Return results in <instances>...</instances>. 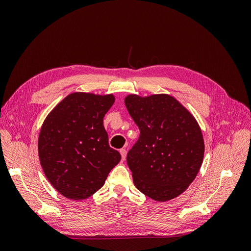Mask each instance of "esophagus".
<instances>
[{
    "label": "esophagus",
    "instance_id": "1",
    "mask_svg": "<svg viewBox=\"0 0 251 251\" xmlns=\"http://www.w3.org/2000/svg\"><path fill=\"white\" fill-rule=\"evenodd\" d=\"M120 155H121V159L125 160L126 157V149H121L120 150Z\"/></svg>",
    "mask_w": 251,
    "mask_h": 251
}]
</instances>
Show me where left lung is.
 Segmentation results:
<instances>
[{
    "instance_id": "8db88e82",
    "label": "left lung",
    "mask_w": 251,
    "mask_h": 251,
    "mask_svg": "<svg viewBox=\"0 0 251 251\" xmlns=\"http://www.w3.org/2000/svg\"><path fill=\"white\" fill-rule=\"evenodd\" d=\"M125 103L140 130L126 156L134 185L155 201L175 199L186 191L203 162L198 121L169 94H128Z\"/></svg>"
}]
</instances>
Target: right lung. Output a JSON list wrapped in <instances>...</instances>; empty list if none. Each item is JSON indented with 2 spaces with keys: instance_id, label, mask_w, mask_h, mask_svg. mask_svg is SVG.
I'll return each mask as SVG.
<instances>
[{
  "instance_id": "obj_1",
  "label": "right lung",
  "mask_w": 251,
  "mask_h": 251,
  "mask_svg": "<svg viewBox=\"0 0 251 251\" xmlns=\"http://www.w3.org/2000/svg\"><path fill=\"white\" fill-rule=\"evenodd\" d=\"M113 94L73 92L59 101L42 125L37 151L45 176L71 200H83L100 189L121 156L109 146L103 117Z\"/></svg>"
}]
</instances>
